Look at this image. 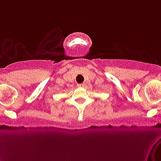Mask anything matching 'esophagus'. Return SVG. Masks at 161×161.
<instances>
[{"label":"esophagus","mask_w":161,"mask_h":161,"mask_svg":"<svg viewBox=\"0 0 161 161\" xmlns=\"http://www.w3.org/2000/svg\"><path fill=\"white\" fill-rule=\"evenodd\" d=\"M84 85H85L84 84H77V86H78L79 87H83V86H84Z\"/></svg>","instance_id":"34e87169"}]
</instances>
